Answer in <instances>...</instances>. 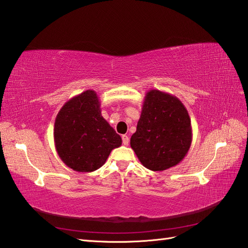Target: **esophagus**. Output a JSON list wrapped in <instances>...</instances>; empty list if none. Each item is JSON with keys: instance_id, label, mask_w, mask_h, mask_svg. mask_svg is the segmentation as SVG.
I'll use <instances>...</instances> for the list:
<instances>
[{"instance_id": "34e87169", "label": "esophagus", "mask_w": 248, "mask_h": 248, "mask_svg": "<svg viewBox=\"0 0 248 248\" xmlns=\"http://www.w3.org/2000/svg\"><path fill=\"white\" fill-rule=\"evenodd\" d=\"M122 140H123V144H124V145H128V143H129L128 136L123 135V136H122Z\"/></svg>"}]
</instances>
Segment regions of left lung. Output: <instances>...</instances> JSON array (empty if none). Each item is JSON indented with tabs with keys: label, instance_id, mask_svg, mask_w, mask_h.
Instances as JSON below:
<instances>
[{
	"label": "left lung",
	"instance_id": "8db88e82",
	"mask_svg": "<svg viewBox=\"0 0 248 248\" xmlns=\"http://www.w3.org/2000/svg\"><path fill=\"white\" fill-rule=\"evenodd\" d=\"M193 134L188 110L178 97L152 89L146 92L130 146L143 167L164 170L184 160Z\"/></svg>",
	"mask_w": 248,
	"mask_h": 248
}]
</instances>
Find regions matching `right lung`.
Returning a JSON list of instances; mask_svg holds the SVG:
<instances>
[{
	"label": "right lung",
	"mask_w": 248,
	"mask_h": 248,
	"mask_svg": "<svg viewBox=\"0 0 248 248\" xmlns=\"http://www.w3.org/2000/svg\"><path fill=\"white\" fill-rule=\"evenodd\" d=\"M54 143L65 166L89 173L105 164L111 151L122 145V139L102 117L97 93L86 90L60 108L54 124Z\"/></svg>",
	"instance_id": "add662e5"
}]
</instances>
